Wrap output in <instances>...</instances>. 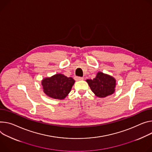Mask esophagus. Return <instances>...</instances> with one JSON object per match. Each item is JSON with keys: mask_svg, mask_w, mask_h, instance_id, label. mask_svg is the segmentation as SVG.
Here are the masks:
<instances>
[{"mask_svg": "<svg viewBox=\"0 0 152 152\" xmlns=\"http://www.w3.org/2000/svg\"><path fill=\"white\" fill-rule=\"evenodd\" d=\"M75 79H76V80H83V79H84V77L76 76V77H75Z\"/></svg>", "mask_w": 152, "mask_h": 152, "instance_id": "esophagus-1", "label": "esophagus"}]
</instances>
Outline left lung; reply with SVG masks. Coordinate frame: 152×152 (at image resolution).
<instances>
[{
	"label": "left lung",
	"mask_w": 152,
	"mask_h": 152,
	"mask_svg": "<svg viewBox=\"0 0 152 152\" xmlns=\"http://www.w3.org/2000/svg\"><path fill=\"white\" fill-rule=\"evenodd\" d=\"M92 91L99 98H105L115 91L116 80L112 76L98 73L93 79L86 80Z\"/></svg>",
	"instance_id": "left-lung-1"
}]
</instances>
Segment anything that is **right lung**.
I'll return each instance as SVG.
<instances>
[{
	"mask_svg": "<svg viewBox=\"0 0 152 152\" xmlns=\"http://www.w3.org/2000/svg\"><path fill=\"white\" fill-rule=\"evenodd\" d=\"M75 80L62 74L55 75L42 80V85L44 93L49 97L63 99L70 92Z\"/></svg>",
	"mask_w": 152,
	"mask_h": 152,
	"instance_id": "1",
	"label": "right lung"
}]
</instances>
